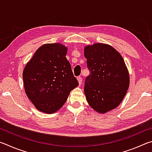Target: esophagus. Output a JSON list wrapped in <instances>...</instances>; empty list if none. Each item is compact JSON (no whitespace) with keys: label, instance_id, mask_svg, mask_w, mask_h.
I'll return each instance as SVG.
<instances>
[{"label":"esophagus","instance_id":"34e87169","mask_svg":"<svg viewBox=\"0 0 152 152\" xmlns=\"http://www.w3.org/2000/svg\"><path fill=\"white\" fill-rule=\"evenodd\" d=\"M77 80H78V83H79V85H80V84H82V79L80 76H78V78H77Z\"/></svg>","mask_w":152,"mask_h":152}]
</instances>
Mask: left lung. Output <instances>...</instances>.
I'll return each instance as SVG.
<instances>
[{"label":"left lung","mask_w":152,"mask_h":152,"mask_svg":"<svg viewBox=\"0 0 152 152\" xmlns=\"http://www.w3.org/2000/svg\"><path fill=\"white\" fill-rule=\"evenodd\" d=\"M90 70L84 93L90 106L99 113L117 108L129 86V74L121 55L111 45L96 43L84 48Z\"/></svg>","instance_id":"1"}]
</instances>
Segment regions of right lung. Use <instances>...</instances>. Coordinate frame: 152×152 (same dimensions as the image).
<instances>
[{
    "label": "right lung",
    "instance_id": "obj_1",
    "mask_svg": "<svg viewBox=\"0 0 152 152\" xmlns=\"http://www.w3.org/2000/svg\"><path fill=\"white\" fill-rule=\"evenodd\" d=\"M68 48L47 43L35 51L23 72L25 91L39 111L51 114L62 107L71 91L78 86L67 60Z\"/></svg>",
    "mask_w": 152,
    "mask_h": 152
}]
</instances>
